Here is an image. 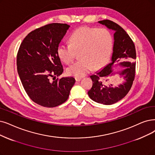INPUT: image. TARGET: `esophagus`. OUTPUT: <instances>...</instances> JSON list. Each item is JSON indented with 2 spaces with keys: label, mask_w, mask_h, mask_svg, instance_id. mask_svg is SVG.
I'll use <instances>...</instances> for the list:
<instances>
[{
  "label": "esophagus",
  "mask_w": 155,
  "mask_h": 155,
  "mask_svg": "<svg viewBox=\"0 0 155 155\" xmlns=\"http://www.w3.org/2000/svg\"><path fill=\"white\" fill-rule=\"evenodd\" d=\"M75 79H76V81L79 82V81H81V78H78V77H76V78H75Z\"/></svg>",
  "instance_id": "esophagus-1"
}]
</instances>
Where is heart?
Wrapping results in <instances>:
<instances>
[{"mask_svg": "<svg viewBox=\"0 0 155 155\" xmlns=\"http://www.w3.org/2000/svg\"><path fill=\"white\" fill-rule=\"evenodd\" d=\"M69 45H59L57 53L59 58L69 64L74 60L75 53L79 52L81 60L67 69L70 76L81 78L94 68L104 65L109 60L113 49V38L104 28L82 27L71 35Z\"/></svg>", "mask_w": 155, "mask_h": 155, "instance_id": "1", "label": "heart"}]
</instances>
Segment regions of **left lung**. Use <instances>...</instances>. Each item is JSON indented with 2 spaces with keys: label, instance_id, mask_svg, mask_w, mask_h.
I'll return each mask as SVG.
<instances>
[{
  "label": "left lung",
  "instance_id": "obj_1",
  "mask_svg": "<svg viewBox=\"0 0 155 155\" xmlns=\"http://www.w3.org/2000/svg\"><path fill=\"white\" fill-rule=\"evenodd\" d=\"M98 23L114 32L113 53L110 62L90 76L93 85L88 94L91 100L97 103L111 105L124 98L132 87L135 74V48L128 34L119 25L109 20L99 21ZM117 65L122 66L123 69L114 72L112 68ZM116 74L124 80L121 84L116 87L104 83L101 80L103 78L108 82V77L114 76Z\"/></svg>",
  "mask_w": 155,
  "mask_h": 155
}]
</instances>
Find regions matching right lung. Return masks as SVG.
Instances as JSON below:
<instances>
[{
  "label": "right lung",
  "mask_w": 155,
  "mask_h": 155,
  "mask_svg": "<svg viewBox=\"0 0 155 155\" xmlns=\"http://www.w3.org/2000/svg\"><path fill=\"white\" fill-rule=\"evenodd\" d=\"M69 27L65 23H51L37 28L25 38L18 50L17 71L23 88L41 106L54 107L64 103L75 83L72 77L49 80L64 72L57 49Z\"/></svg>",
  "instance_id": "add662e5"
}]
</instances>
